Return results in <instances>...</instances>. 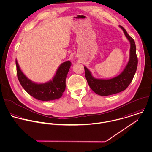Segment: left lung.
Returning a JSON list of instances; mask_svg holds the SVG:
<instances>
[{
	"instance_id": "8db88e82",
	"label": "left lung",
	"mask_w": 152,
	"mask_h": 152,
	"mask_svg": "<svg viewBox=\"0 0 152 152\" xmlns=\"http://www.w3.org/2000/svg\"><path fill=\"white\" fill-rule=\"evenodd\" d=\"M119 27L122 29L125 36L130 42L129 60L123 72L118 76L111 79H96L92 76L91 72L84 66L86 78L90 87L94 93L100 96H107L125 90L132 81L137 68L138 59L136 55L135 42L124 27L121 26Z\"/></svg>"
}]
</instances>
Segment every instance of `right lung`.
I'll use <instances>...</instances> for the list:
<instances>
[{
    "label": "right lung",
    "instance_id": "add662e5",
    "mask_svg": "<svg viewBox=\"0 0 152 152\" xmlns=\"http://www.w3.org/2000/svg\"><path fill=\"white\" fill-rule=\"evenodd\" d=\"M16 66L17 77L24 89L37 100L49 101L62 97L65 90L66 78L71 63L70 61L62 63L58 69L52 80L43 84H37L29 80L20 69L17 60Z\"/></svg>",
    "mask_w": 152,
    "mask_h": 152
}]
</instances>
